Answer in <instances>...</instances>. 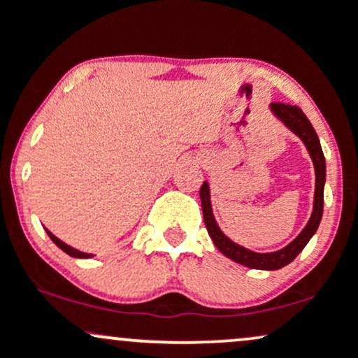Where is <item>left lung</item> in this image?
<instances>
[{"label": "left lung", "mask_w": 358, "mask_h": 358, "mask_svg": "<svg viewBox=\"0 0 358 358\" xmlns=\"http://www.w3.org/2000/svg\"><path fill=\"white\" fill-rule=\"evenodd\" d=\"M271 113L276 116L279 121L285 124L291 133H294L296 136L305 143L308 153H310L311 162L315 166V200H313V212H311L310 220L305 225L301 232L298 234V237L293 242L286 245V248L274 250V252H254V250L242 248L229 239L224 232L220 231L219 224H217L215 217H213L212 210V202H210V187L208 182H203L200 187V200H202V210H203V220L205 227H207L208 236L215 244V248L224 254L225 257L232 259L237 264L245 266V268L252 269H264V271H276L285 268L289 264L291 261H294V257L305 249V245L310 242L311 237L315 236L316 229H318L320 222H322L323 215V190H324V180H327V163H324V156L322 151V145H320V139L316 131L311 126V122L308 121L301 109L298 106H289V104H281V102H273L269 106Z\"/></svg>", "instance_id": "left-lung-1"}]
</instances>
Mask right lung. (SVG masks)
Returning <instances> with one entry per match:
<instances>
[{
	"mask_svg": "<svg viewBox=\"0 0 358 358\" xmlns=\"http://www.w3.org/2000/svg\"><path fill=\"white\" fill-rule=\"evenodd\" d=\"M45 231H47V234H48V237H50V239L53 241V244L57 245V248H60L62 250H64L65 254H69V256H72V257H77V259H89V257H92L94 254H89V252H82V250H77V249H73V248H71V245L69 244H65L64 241H60L59 237H55L53 236V234L48 231V229H45Z\"/></svg>",
	"mask_w": 358,
	"mask_h": 358,
	"instance_id": "obj_1",
	"label": "right lung"
}]
</instances>
